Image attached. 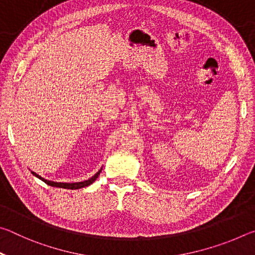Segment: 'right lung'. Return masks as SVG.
I'll return each mask as SVG.
<instances>
[{
	"mask_svg": "<svg viewBox=\"0 0 255 255\" xmlns=\"http://www.w3.org/2000/svg\"><path fill=\"white\" fill-rule=\"evenodd\" d=\"M102 169L99 170L96 174H94L92 178H90L89 180H85V181H82V182H73V183H64V182H54V181H49V180H46L44 178H41L40 175H38L37 173H34V172H31V173L37 176L38 179H40L41 181H44L45 183H47L48 185H50V187H56V188H63V189H71V190H76V189H81V188H85L88 187V185L92 184L94 181H96L98 179L99 174H100Z\"/></svg>",
	"mask_w": 255,
	"mask_h": 255,
	"instance_id": "right-lung-1",
	"label": "right lung"
}]
</instances>
